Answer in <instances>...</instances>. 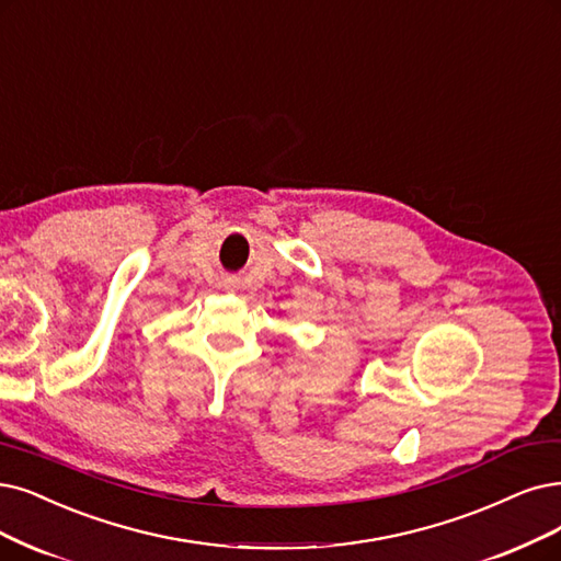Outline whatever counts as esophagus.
Instances as JSON below:
<instances>
[{"label":"esophagus","instance_id":"34e87169","mask_svg":"<svg viewBox=\"0 0 561 561\" xmlns=\"http://www.w3.org/2000/svg\"><path fill=\"white\" fill-rule=\"evenodd\" d=\"M221 286L226 288V291H236V288H238V277H224Z\"/></svg>","mask_w":561,"mask_h":561}]
</instances>
